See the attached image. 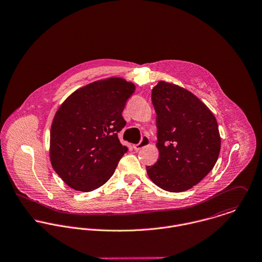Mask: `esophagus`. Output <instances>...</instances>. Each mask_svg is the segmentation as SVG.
<instances>
[{
	"mask_svg": "<svg viewBox=\"0 0 262 262\" xmlns=\"http://www.w3.org/2000/svg\"><path fill=\"white\" fill-rule=\"evenodd\" d=\"M149 145V139H148V137H143L142 138V141L138 144V145H134V148H135V150H140L141 148H143V147H145L146 145Z\"/></svg>",
	"mask_w": 262,
	"mask_h": 262,
	"instance_id": "esophagus-1",
	"label": "esophagus"
}]
</instances>
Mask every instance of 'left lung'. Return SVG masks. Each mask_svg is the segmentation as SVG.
Instances as JSON below:
<instances>
[{"instance_id": "8db88e82", "label": "left lung", "mask_w": 262, "mask_h": 262, "mask_svg": "<svg viewBox=\"0 0 262 262\" xmlns=\"http://www.w3.org/2000/svg\"><path fill=\"white\" fill-rule=\"evenodd\" d=\"M151 101L159 159L146 167V173L165 191H187L203 180L218 160L221 138L217 120L196 95L165 80L152 88Z\"/></svg>"}]
</instances>
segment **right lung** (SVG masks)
<instances>
[{"label":"right lung","instance_id":"add662e5","mask_svg":"<svg viewBox=\"0 0 262 262\" xmlns=\"http://www.w3.org/2000/svg\"><path fill=\"white\" fill-rule=\"evenodd\" d=\"M136 85L120 77L89 83L71 93L59 106L50 130L52 168L70 188L90 192L114 174L127 147L117 133Z\"/></svg>","mask_w":262,"mask_h":262}]
</instances>
